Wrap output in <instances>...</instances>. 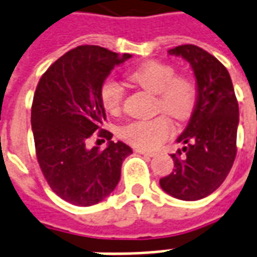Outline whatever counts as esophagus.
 <instances>
[{"label": "esophagus", "instance_id": "esophagus-1", "mask_svg": "<svg viewBox=\"0 0 257 257\" xmlns=\"http://www.w3.org/2000/svg\"><path fill=\"white\" fill-rule=\"evenodd\" d=\"M135 153L142 154V155H146V157H155V153H151V151H146V150H142V148H135Z\"/></svg>", "mask_w": 257, "mask_h": 257}]
</instances>
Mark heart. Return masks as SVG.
<instances>
[{
    "mask_svg": "<svg viewBox=\"0 0 257 257\" xmlns=\"http://www.w3.org/2000/svg\"><path fill=\"white\" fill-rule=\"evenodd\" d=\"M129 79L157 96L155 107L177 121L192 115L197 103V87L188 76L176 75L174 66L161 61H148L129 75ZM100 99L110 114H119L122 109L123 88L118 81L109 79L100 87ZM172 122L166 115L138 119L126 123L121 136L126 143L142 150H154L169 138Z\"/></svg>",
    "mask_w": 257,
    "mask_h": 257,
    "instance_id": "1",
    "label": "heart"
}]
</instances>
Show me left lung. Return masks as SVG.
Wrapping results in <instances>:
<instances>
[{
	"mask_svg": "<svg viewBox=\"0 0 257 257\" xmlns=\"http://www.w3.org/2000/svg\"><path fill=\"white\" fill-rule=\"evenodd\" d=\"M191 64L197 84V103L172 154L174 169L159 180L161 188L180 200H200L225 181L237 154L238 102L225 66L195 45L169 50Z\"/></svg>",
	"mask_w": 257,
	"mask_h": 257,
	"instance_id": "obj_1",
	"label": "left lung"
}]
</instances>
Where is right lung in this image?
<instances>
[{
  "instance_id": "right-lung-1",
  "label": "right lung",
  "mask_w": 257,
  "mask_h": 257,
  "mask_svg": "<svg viewBox=\"0 0 257 257\" xmlns=\"http://www.w3.org/2000/svg\"><path fill=\"white\" fill-rule=\"evenodd\" d=\"M131 57L100 46H77L51 64L38 83L31 107L38 163L49 187L70 204L94 206L109 196L123 159L132 154L102 128L106 113L100 99L106 77ZM95 132L108 140L104 150L86 146Z\"/></svg>"
}]
</instances>
